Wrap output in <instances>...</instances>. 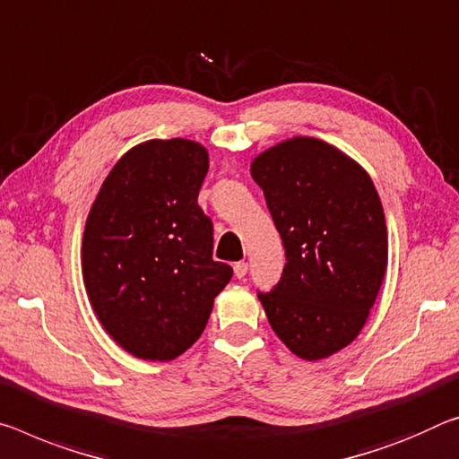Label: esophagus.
<instances>
[{
  "instance_id": "esophagus-1",
  "label": "esophagus",
  "mask_w": 459,
  "mask_h": 459,
  "mask_svg": "<svg viewBox=\"0 0 459 459\" xmlns=\"http://www.w3.org/2000/svg\"><path fill=\"white\" fill-rule=\"evenodd\" d=\"M247 269H249V265H247L245 261H238V264H235V275H237L238 280L245 278V275H247Z\"/></svg>"
}]
</instances>
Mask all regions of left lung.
I'll list each match as a JSON object with an SVG mask.
<instances>
[{
    "label": "left lung",
    "instance_id": "1",
    "mask_svg": "<svg viewBox=\"0 0 459 459\" xmlns=\"http://www.w3.org/2000/svg\"><path fill=\"white\" fill-rule=\"evenodd\" d=\"M286 265L259 294L273 333L300 359L318 361L353 343L388 267L380 195L363 167L334 144L292 136L253 159Z\"/></svg>",
    "mask_w": 459,
    "mask_h": 459
}]
</instances>
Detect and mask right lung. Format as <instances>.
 Listing matches in <instances>:
<instances>
[{
  "label": "right lung",
  "mask_w": 459,
  "mask_h": 459,
  "mask_svg": "<svg viewBox=\"0 0 459 459\" xmlns=\"http://www.w3.org/2000/svg\"><path fill=\"white\" fill-rule=\"evenodd\" d=\"M208 151L190 138L128 149L93 200L82 241L85 292L104 331L144 361H171L206 326L232 267L212 259L198 206Z\"/></svg>",
  "instance_id": "right-lung-1"
}]
</instances>
